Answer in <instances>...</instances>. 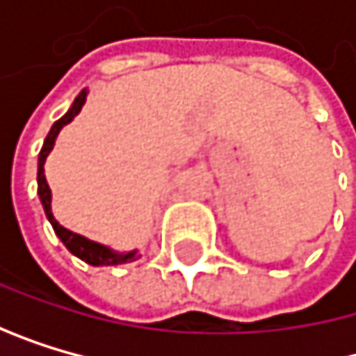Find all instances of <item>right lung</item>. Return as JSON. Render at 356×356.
<instances>
[{
    "label": "right lung",
    "instance_id": "1",
    "mask_svg": "<svg viewBox=\"0 0 356 356\" xmlns=\"http://www.w3.org/2000/svg\"><path fill=\"white\" fill-rule=\"evenodd\" d=\"M85 98H87V91L83 89V91L76 95V100H74V104L70 106V111H67L61 119H57L55 124H53V128H51V132H49V136H47V140H44V145H42V152H40V158H38V194H40V200H42V204H44V213H47V218L51 220V224H53V228H55V232H57V237L63 241V245H65L67 250H70L74 256H79L81 261H85V263H89V265H93V267H100V265H106V267H108V265L132 263V261H136V256H134L136 252H130V254H117V252H111L108 248H104V245H100V243H93V241H89V239L76 235V232L63 228V226L53 218V213H51V188H49L47 177H44V160H47V156L51 154V149H53V145H55V138H57L59 130H61L65 124H70V121L79 115L81 106L85 104Z\"/></svg>",
    "mask_w": 356,
    "mask_h": 356
}]
</instances>
